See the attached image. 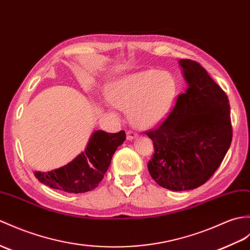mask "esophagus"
<instances>
[{
    "instance_id": "esophagus-1",
    "label": "esophagus",
    "mask_w": 250,
    "mask_h": 250,
    "mask_svg": "<svg viewBox=\"0 0 250 250\" xmlns=\"http://www.w3.org/2000/svg\"><path fill=\"white\" fill-rule=\"evenodd\" d=\"M135 137H137V133L133 131H126V138L129 139V141H132V139H134Z\"/></svg>"
}]
</instances>
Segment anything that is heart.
<instances>
[{"instance_id": "b5f03b06", "label": "heart", "mask_w": 250, "mask_h": 250, "mask_svg": "<svg viewBox=\"0 0 250 250\" xmlns=\"http://www.w3.org/2000/svg\"><path fill=\"white\" fill-rule=\"evenodd\" d=\"M179 94L177 79L167 71L146 69L121 78L109 87L114 105L127 108L131 123L149 129L168 117Z\"/></svg>"}]
</instances>
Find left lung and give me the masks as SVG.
Wrapping results in <instances>:
<instances>
[{
	"instance_id": "obj_1",
	"label": "left lung",
	"mask_w": 250,
	"mask_h": 250,
	"mask_svg": "<svg viewBox=\"0 0 250 250\" xmlns=\"http://www.w3.org/2000/svg\"><path fill=\"white\" fill-rule=\"evenodd\" d=\"M188 82L184 94L156 129L147 131L154 153L148 170L160 187L194 189L216 171L232 141L230 104L226 92L200 63L180 60Z\"/></svg>"
}]
</instances>
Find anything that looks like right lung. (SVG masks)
Listing matches in <instances>:
<instances>
[{
    "mask_svg": "<svg viewBox=\"0 0 250 250\" xmlns=\"http://www.w3.org/2000/svg\"><path fill=\"white\" fill-rule=\"evenodd\" d=\"M125 132H94L85 151L81 152L70 163L48 172L35 171L40 182L51 188L80 194L98 187L111 164L113 154L125 142Z\"/></svg>",
    "mask_w": 250,
    "mask_h": 250,
    "instance_id": "obj_1",
    "label": "right lung"
}]
</instances>
